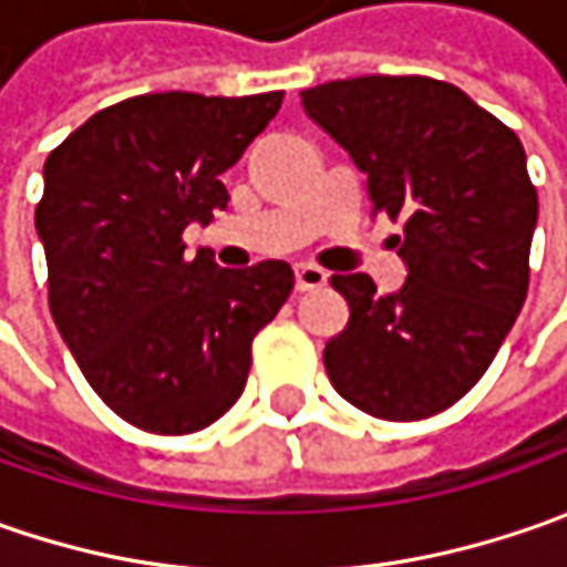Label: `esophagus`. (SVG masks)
Wrapping results in <instances>:
<instances>
[{
  "label": "esophagus",
  "instance_id": "1",
  "mask_svg": "<svg viewBox=\"0 0 567 567\" xmlns=\"http://www.w3.org/2000/svg\"><path fill=\"white\" fill-rule=\"evenodd\" d=\"M328 284V274L316 268V265H296V290H318Z\"/></svg>",
  "mask_w": 567,
  "mask_h": 567
}]
</instances>
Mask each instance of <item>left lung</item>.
<instances>
[{"instance_id": "1", "label": "left lung", "mask_w": 567, "mask_h": 567, "mask_svg": "<svg viewBox=\"0 0 567 567\" xmlns=\"http://www.w3.org/2000/svg\"><path fill=\"white\" fill-rule=\"evenodd\" d=\"M312 120L369 176L372 214L403 220L398 293L334 274L350 321L324 347L343 401L413 423L457 403L495 360L530 284L536 188L524 144L435 78L365 75L302 91Z\"/></svg>"}]
</instances>
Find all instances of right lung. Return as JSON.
I'll return each mask as SVG.
<instances>
[{
	"instance_id": "1",
	"label": "right lung",
	"mask_w": 567,
	"mask_h": 567,
	"mask_svg": "<svg viewBox=\"0 0 567 567\" xmlns=\"http://www.w3.org/2000/svg\"><path fill=\"white\" fill-rule=\"evenodd\" d=\"M284 91L142 94L94 113L43 166L33 224L50 312L116 416L188 435L239 401L251 340L293 290L287 261L217 268L183 229L229 202L220 173L277 116Z\"/></svg>"
}]
</instances>
